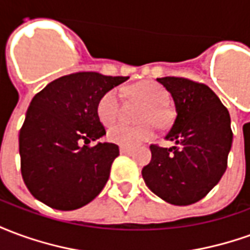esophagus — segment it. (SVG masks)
Here are the masks:
<instances>
[{"label": "esophagus", "instance_id": "esophagus-1", "mask_svg": "<svg viewBox=\"0 0 250 250\" xmlns=\"http://www.w3.org/2000/svg\"><path fill=\"white\" fill-rule=\"evenodd\" d=\"M132 151L128 147H120V154H130Z\"/></svg>", "mask_w": 250, "mask_h": 250}]
</instances>
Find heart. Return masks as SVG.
<instances>
[{
	"instance_id": "1",
	"label": "heart",
	"mask_w": 250,
	"mask_h": 250,
	"mask_svg": "<svg viewBox=\"0 0 250 250\" xmlns=\"http://www.w3.org/2000/svg\"><path fill=\"white\" fill-rule=\"evenodd\" d=\"M131 98L145 103L138 125H112L108 130V139L122 147H136L151 141L155 136L154 123L158 127H167L173 119V114L167 107L168 92L161 84L155 82H141L128 88ZM98 116L103 125H112L118 119L120 111V93L118 89H109L99 99Z\"/></svg>"
}]
</instances>
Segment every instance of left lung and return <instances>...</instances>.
Masks as SVG:
<instances>
[{"label":"left lung","instance_id":"obj_1","mask_svg":"<svg viewBox=\"0 0 250 250\" xmlns=\"http://www.w3.org/2000/svg\"><path fill=\"white\" fill-rule=\"evenodd\" d=\"M157 82L175 104L177 116L165 136L175 145L150 146L151 161L142 168V177L147 188L168 204H195L225 173L233 141L230 115L205 84L173 76Z\"/></svg>","mask_w":250,"mask_h":250}]
</instances>
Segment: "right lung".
Masks as SVG:
<instances>
[{
    "label": "right lung",
    "instance_id": "add662e5",
    "mask_svg": "<svg viewBox=\"0 0 250 250\" xmlns=\"http://www.w3.org/2000/svg\"><path fill=\"white\" fill-rule=\"evenodd\" d=\"M125 80L79 72L53 80L32 99L19 143L22 179L36 199L53 209L75 210L103 190L119 147L82 143L105 135L99 99Z\"/></svg>",
    "mask_w": 250,
    "mask_h": 250
}]
</instances>
